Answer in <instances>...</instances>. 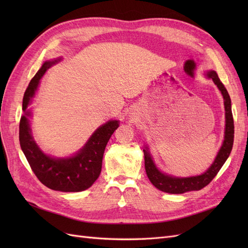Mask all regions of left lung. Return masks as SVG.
<instances>
[{"label": "left lung", "instance_id": "8db88e82", "mask_svg": "<svg viewBox=\"0 0 248 248\" xmlns=\"http://www.w3.org/2000/svg\"><path fill=\"white\" fill-rule=\"evenodd\" d=\"M207 77L209 78H212L214 84L221 92L224 100V109H226V131H224V140L222 142V146L219 149V152L217 154L214 162L204 174L187 178L172 177L170 175H166L161 172L155 166V163L152 159V156L150 155L149 149L148 147H146V149L142 150V151H144L145 155V169L147 176L156 188H158L163 192L180 194L187 191L200 190L202 188H204V187L211 182L213 178L217 175V172L219 171V170L223 166V163L226 162L232 151V142H234V119H232V104L230 95L215 71H209L207 73Z\"/></svg>", "mask_w": 248, "mask_h": 248}]
</instances>
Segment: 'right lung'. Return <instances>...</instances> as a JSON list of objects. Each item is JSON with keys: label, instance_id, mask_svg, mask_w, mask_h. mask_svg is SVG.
Wrapping results in <instances>:
<instances>
[{"label": "right lung", "instance_id": "obj_1", "mask_svg": "<svg viewBox=\"0 0 248 248\" xmlns=\"http://www.w3.org/2000/svg\"><path fill=\"white\" fill-rule=\"evenodd\" d=\"M60 60L44 62L30 81L22 99V110L25 114L19 122V142L30 167L43 185L52 190L78 192L88 189L99 177L104 150L111 134L119 127V121L111 120L101 125L82 149L68 158H55L41 151L31 133L28 118L31 116V111L27 108L32 102L43 74Z\"/></svg>", "mask_w": 248, "mask_h": 248}]
</instances>
